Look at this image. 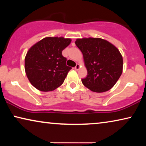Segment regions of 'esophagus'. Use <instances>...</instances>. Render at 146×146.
Returning <instances> with one entry per match:
<instances>
[{
  "instance_id": "esophagus-1",
  "label": "esophagus",
  "mask_w": 146,
  "mask_h": 146,
  "mask_svg": "<svg viewBox=\"0 0 146 146\" xmlns=\"http://www.w3.org/2000/svg\"><path fill=\"white\" fill-rule=\"evenodd\" d=\"M74 68H75L76 70H79L80 68V65L78 64H77L76 66Z\"/></svg>"
}]
</instances>
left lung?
<instances>
[{
    "mask_svg": "<svg viewBox=\"0 0 146 146\" xmlns=\"http://www.w3.org/2000/svg\"><path fill=\"white\" fill-rule=\"evenodd\" d=\"M76 45L83 54L88 75L82 79L86 87L94 92H104L115 84L123 70V58L119 50L100 38H78Z\"/></svg>",
    "mask_w": 146,
    "mask_h": 146,
    "instance_id": "8db88e82",
    "label": "left lung"
}]
</instances>
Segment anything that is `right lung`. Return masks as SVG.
Instances as JSON below:
<instances>
[{"instance_id": "obj_1", "label": "right lung", "mask_w": 146, "mask_h": 146, "mask_svg": "<svg viewBox=\"0 0 146 146\" xmlns=\"http://www.w3.org/2000/svg\"><path fill=\"white\" fill-rule=\"evenodd\" d=\"M70 38L46 37L27 52L25 68L34 87L42 92L53 91L62 84L71 67L62 52L71 42Z\"/></svg>"}]
</instances>
